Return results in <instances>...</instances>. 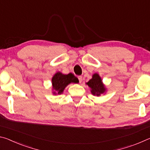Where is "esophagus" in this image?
<instances>
[{"instance_id":"34e87169","label":"esophagus","mask_w":150,"mask_h":150,"mask_svg":"<svg viewBox=\"0 0 150 150\" xmlns=\"http://www.w3.org/2000/svg\"><path fill=\"white\" fill-rule=\"evenodd\" d=\"M78 79H79V83H81V82H82V80H83L82 76H79V77H78Z\"/></svg>"}]
</instances>
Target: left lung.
Segmentation results:
<instances>
[{"label":"left lung","mask_w":150,"mask_h":150,"mask_svg":"<svg viewBox=\"0 0 150 150\" xmlns=\"http://www.w3.org/2000/svg\"><path fill=\"white\" fill-rule=\"evenodd\" d=\"M91 88V93L94 96H99L106 92V87L103 82V80L98 73H94L92 79L86 83Z\"/></svg>","instance_id":"8db88e82"}]
</instances>
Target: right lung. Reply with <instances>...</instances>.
<instances>
[{
	"instance_id": "1",
	"label": "right lung",
	"mask_w": 150,
	"mask_h": 150,
	"mask_svg": "<svg viewBox=\"0 0 150 150\" xmlns=\"http://www.w3.org/2000/svg\"><path fill=\"white\" fill-rule=\"evenodd\" d=\"M72 83H77V78L72 73L65 75L59 71L57 72L52 79L53 95L62 94L65 87Z\"/></svg>"
}]
</instances>
